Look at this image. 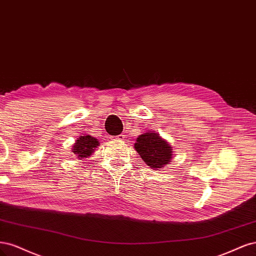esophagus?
<instances>
[{"label": "esophagus", "instance_id": "34e87169", "mask_svg": "<svg viewBox=\"0 0 256 256\" xmlns=\"http://www.w3.org/2000/svg\"><path fill=\"white\" fill-rule=\"evenodd\" d=\"M112 138H114V139H116V140H124L126 135L120 134V135H118V136H116V137H112Z\"/></svg>", "mask_w": 256, "mask_h": 256}]
</instances>
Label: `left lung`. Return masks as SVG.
Instances as JSON below:
<instances>
[{
	"label": "left lung",
	"mask_w": 256,
	"mask_h": 256,
	"mask_svg": "<svg viewBox=\"0 0 256 256\" xmlns=\"http://www.w3.org/2000/svg\"><path fill=\"white\" fill-rule=\"evenodd\" d=\"M134 146L140 158H142L151 169H162L171 162L172 146L160 134L154 133V130H148L146 133L139 135Z\"/></svg>",
	"instance_id": "8db88e82"
}]
</instances>
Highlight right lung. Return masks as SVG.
Returning a JSON list of instances; mask_svg holds the SVG:
<instances>
[{
    "label": "right lung",
    "mask_w": 256,
    "mask_h": 256,
    "mask_svg": "<svg viewBox=\"0 0 256 256\" xmlns=\"http://www.w3.org/2000/svg\"><path fill=\"white\" fill-rule=\"evenodd\" d=\"M98 146H100V144L96 138L90 135L80 136L72 146V153L76 156L78 160H84V158H89V156L94 153Z\"/></svg>",
    "instance_id": "obj_1"
}]
</instances>
